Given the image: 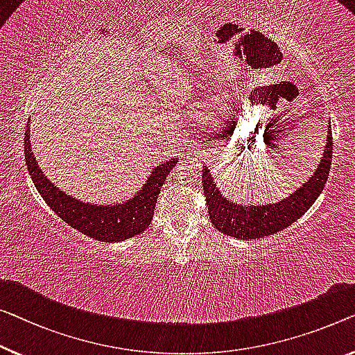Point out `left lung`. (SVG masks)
Returning <instances> with one entry per match:
<instances>
[{"label":"left lung","mask_w":355,"mask_h":355,"mask_svg":"<svg viewBox=\"0 0 355 355\" xmlns=\"http://www.w3.org/2000/svg\"><path fill=\"white\" fill-rule=\"evenodd\" d=\"M333 155L331 127L327 129L325 150L320 162L308 182L293 191L288 198L274 204H237L220 193L207 167H202V187L207 199L211 225L216 230L236 239H260L264 236L288 228L300 216L311 209L319 198L329 178Z\"/></svg>","instance_id":"obj_1"}]
</instances>
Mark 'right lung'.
<instances>
[{
    "label": "right lung",
    "mask_w": 355,
    "mask_h": 355,
    "mask_svg": "<svg viewBox=\"0 0 355 355\" xmlns=\"http://www.w3.org/2000/svg\"><path fill=\"white\" fill-rule=\"evenodd\" d=\"M24 141L26 167H28L30 177L46 204L71 228L102 242L130 239L150 226L162 183L166 182L167 175L178 162V159L172 157V159L157 164L151 171L150 177L146 178L144 187L123 202L107 205L91 204L62 191L46 177V173L38 166L33 150H31L30 119L26 123Z\"/></svg>",
    "instance_id": "right-lung-1"
}]
</instances>
